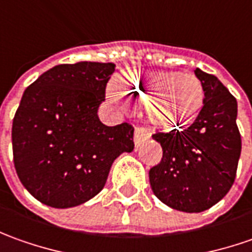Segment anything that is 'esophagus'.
Wrapping results in <instances>:
<instances>
[{"label":"esophagus","instance_id":"34e87169","mask_svg":"<svg viewBox=\"0 0 252 252\" xmlns=\"http://www.w3.org/2000/svg\"><path fill=\"white\" fill-rule=\"evenodd\" d=\"M151 135L152 132L148 129V128H143V126H136L135 128V132H134V142L135 146L138 148L141 143L145 141V139H148V138H151Z\"/></svg>","mask_w":252,"mask_h":252}]
</instances>
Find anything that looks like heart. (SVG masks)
Returning a JSON list of instances; mask_svg holds the SVG:
<instances>
[{"label":"heart","instance_id":"heart-1","mask_svg":"<svg viewBox=\"0 0 252 252\" xmlns=\"http://www.w3.org/2000/svg\"><path fill=\"white\" fill-rule=\"evenodd\" d=\"M120 85H110L109 99L121 109L128 100L134 104L145 101L151 123L164 131L186 128L204 107V85L192 74L138 69L124 75Z\"/></svg>","mask_w":252,"mask_h":252}]
</instances>
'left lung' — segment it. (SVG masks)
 Instances as JSON below:
<instances>
[{
    "label": "left lung",
    "mask_w": 252,
    "mask_h": 252,
    "mask_svg": "<svg viewBox=\"0 0 252 252\" xmlns=\"http://www.w3.org/2000/svg\"><path fill=\"white\" fill-rule=\"evenodd\" d=\"M194 72L204 85V107L184 131L152 135L163 156L149 170L153 194L188 213L212 208L229 192L241 153L236 97L215 75L199 68Z\"/></svg>",
    "instance_id": "1"
}]
</instances>
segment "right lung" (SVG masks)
I'll return each instance as SVG.
<instances>
[{
    "instance_id": "1",
    "label": "right lung",
    "mask_w": 252,
    "mask_h": 252,
    "mask_svg": "<svg viewBox=\"0 0 252 252\" xmlns=\"http://www.w3.org/2000/svg\"><path fill=\"white\" fill-rule=\"evenodd\" d=\"M113 63L61 64L26 88L12 123L13 164L41 204L72 208L97 195L113 161L134 151V126H104L97 110Z\"/></svg>"
}]
</instances>
